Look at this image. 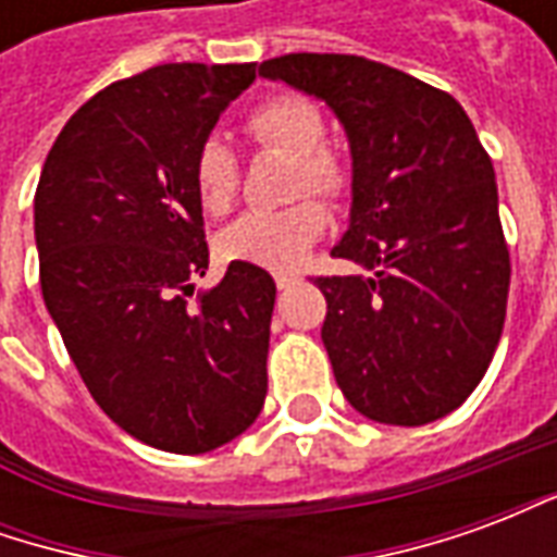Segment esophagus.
<instances>
[{"label": "esophagus", "mask_w": 557, "mask_h": 557, "mask_svg": "<svg viewBox=\"0 0 557 557\" xmlns=\"http://www.w3.org/2000/svg\"><path fill=\"white\" fill-rule=\"evenodd\" d=\"M289 286H295V277L292 274H277V289H289Z\"/></svg>", "instance_id": "1"}]
</instances>
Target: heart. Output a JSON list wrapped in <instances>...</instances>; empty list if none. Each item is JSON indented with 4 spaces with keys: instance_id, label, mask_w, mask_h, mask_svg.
<instances>
[{
    "instance_id": "b5f03b06",
    "label": "heart",
    "mask_w": 557,
    "mask_h": 557,
    "mask_svg": "<svg viewBox=\"0 0 557 557\" xmlns=\"http://www.w3.org/2000/svg\"><path fill=\"white\" fill-rule=\"evenodd\" d=\"M250 137L262 146H274L295 158V194L315 190L322 196H339L346 190V166L327 151L325 119L304 95H274L256 107L247 119ZM194 190L208 214H226L238 194V158L223 137L211 134L199 143L194 154ZM327 230L325 208L315 199H304L280 211H247L220 232L218 250L230 262L292 271L301 265L307 250Z\"/></svg>"
}]
</instances>
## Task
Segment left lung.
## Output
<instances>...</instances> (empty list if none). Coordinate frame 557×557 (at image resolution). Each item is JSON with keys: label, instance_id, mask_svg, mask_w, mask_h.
I'll return each mask as SVG.
<instances>
[{"label": "left lung", "instance_id": "1", "mask_svg": "<svg viewBox=\"0 0 557 557\" xmlns=\"http://www.w3.org/2000/svg\"><path fill=\"white\" fill-rule=\"evenodd\" d=\"M259 74L325 101L349 139V230L331 253L370 277L315 280L343 397L391 426L450 414L490 367L510 286L495 170L471 119L363 55L289 53Z\"/></svg>", "mask_w": 557, "mask_h": 557}]
</instances>
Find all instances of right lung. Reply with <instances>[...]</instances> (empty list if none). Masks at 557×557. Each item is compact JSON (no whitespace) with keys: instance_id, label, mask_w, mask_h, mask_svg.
Segmentation results:
<instances>
[{"instance_id":"obj_1","label":"right lung","mask_w":557,"mask_h":557,"mask_svg":"<svg viewBox=\"0 0 557 557\" xmlns=\"http://www.w3.org/2000/svg\"><path fill=\"white\" fill-rule=\"evenodd\" d=\"M256 79L244 65L148 67L67 119L35 190L44 304L95 403L170 454L238 438L268 394L277 286L232 262L196 304L208 244L194 154Z\"/></svg>"}]
</instances>
